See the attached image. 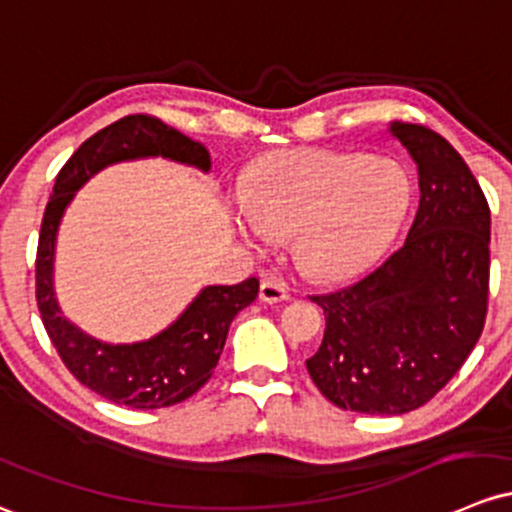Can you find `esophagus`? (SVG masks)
Wrapping results in <instances>:
<instances>
[{
  "mask_svg": "<svg viewBox=\"0 0 512 512\" xmlns=\"http://www.w3.org/2000/svg\"><path fill=\"white\" fill-rule=\"evenodd\" d=\"M260 299L265 301V304H277V301H287L289 299L287 284L279 282V279H262Z\"/></svg>",
  "mask_w": 512,
  "mask_h": 512,
  "instance_id": "obj_1",
  "label": "esophagus"
}]
</instances>
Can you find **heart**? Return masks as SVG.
Returning a JSON list of instances; mask_svg holds the SVG:
<instances>
[{"label":"heart","instance_id":"b5f03b06","mask_svg":"<svg viewBox=\"0 0 512 512\" xmlns=\"http://www.w3.org/2000/svg\"><path fill=\"white\" fill-rule=\"evenodd\" d=\"M410 191V176L390 157L294 149L252 169L233 215L252 250H270L292 235L301 270L343 279L390 242Z\"/></svg>","mask_w":512,"mask_h":512}]
</instances>
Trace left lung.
Instances as JSON below:
<instances>
[{
  "mask_svg": "<svg viewBox=\"0 0 512 512\" xmlns=\"http://www.w3.org/2000/svg\"><path fill=\"white\" fill-rule=\"evenodd\" d=\"M419 176L407 240L368 277L311 297L324 309L319 351L306 360L328 402L360 414L427 405L481 338L491 274V208L476 176L441 134L390 122Z\"/></svg>",
  "mask_w": 512,
  "mask_h": 512,
  "instance_id": "left-lung-1",
  "label": "left lung"
}]
</instances>
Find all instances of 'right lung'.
<instances>
[{
  "label": "right lung",
  "mask_w": 512,
  "mask_h": 512,
  "mask_svg": "<svg viewBox=\"0 0 512 512\" xmlns=\"http://www.w3.org/2000/svg\"><path fill=\"white\" fill-rule=\"evenodd\" d=\"M164 157L179 164L211 169V154L201 142L164 125L152 115H127L85 139L56 176L53 196L43 213L36 252V301L41 321L58 355L85 387L134 410H159L184 402L211 380L228 328L255 301V277L233 287H203L184 314L164 331L139 343H102L61 316L53 292L56 235L75 191L117 161Z\"/></svg>",
  "instance_id": "add662e5"
}]
</instances>
